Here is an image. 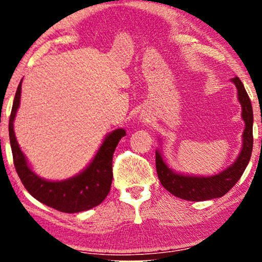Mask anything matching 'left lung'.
I'll return each mask as SVG.
<instances>
[{"label": "left lung", "instance_id": "8db88e82", "mask_svg": "<svg viewBox=\"0 0 262 262\" xmlns=\"http://www.w3.org/2000/svg\"><path fill=\"white\" fill-rule=\"evenodd\" d=\"M230 81L236 87L237 101L242 106V118L245 123L242 138V149H240L239 155L233 164L221 172L210 176H197L173 171L165 162L161 150L156 149L155 162L159 180H160L161 185L173 196L182 198V200L193 201V202L224 196L242 177L249 161H250L252 141H254L252 139L254 114H252L251 101L239 77H234Z\"/></svg>", "mask_w": 262, "mask_h": 262}]
</instances>
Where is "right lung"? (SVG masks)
<instances>
[{"mask_svg": "<svg viewBox=\"0 0 262 262\" xmlns=\"http://www.w3.org/2000/svg\"><path fill=\"white\" fill-rule=\"evenodd\" d=\"M20 92H22V81L18 85L14 96L8 130H10L14 167L27 191L39 202L64 213L83 212L103 202L104 198L110 193L113 180V152L119 140L125 135L124 129L118 128L108 133L91 162L77 175L61 181L43 179L32 170L26 155L18 145L14 134L13 123L19 108Z\"/></svg>", "mask_w": 262, "mask_h": 262, "instance_id": "add662e5", "label": "right lung"}]
</instances>
